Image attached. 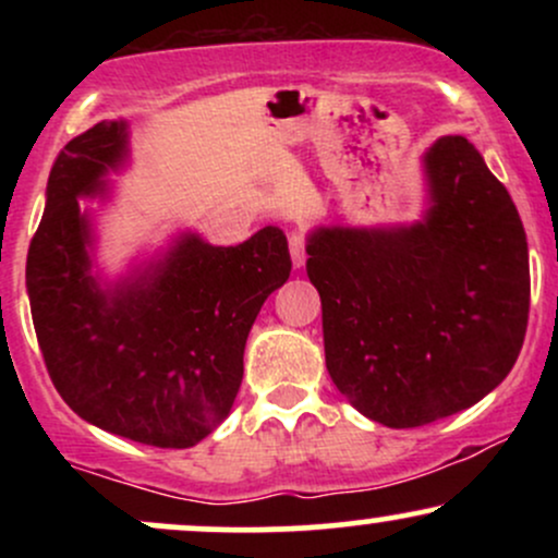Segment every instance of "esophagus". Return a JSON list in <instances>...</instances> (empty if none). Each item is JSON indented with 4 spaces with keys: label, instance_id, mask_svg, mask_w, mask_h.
Wrapping results in <instances>:
<instances>
[{
    "label": "esophagus",
    "instance_id": "1",
    "mask_svg": "<svg viewBox=\"0 0 558 558\" xmlns=\"http://www.w3.org/2000/svg\"><path fill=\"white\" fill-rule=\"evenodd\" d=\"M288 248H291L293 267H304V262H306V241H304V235H301V233L288 235Z\"/></svg>",
    "mask_w": 558,
    "mask_h": 558
}]
</instances>
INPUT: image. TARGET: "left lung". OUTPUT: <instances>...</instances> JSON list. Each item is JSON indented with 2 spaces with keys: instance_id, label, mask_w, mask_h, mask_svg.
Segmentation results:
<instances>
[{
  "instance_id": "left-lung-1",
  "label": "left lung",
  "mask_w": 558,
  "mask_h": 558,
  "mask_svg": "<svg viewBox=\"0 0 558 558\" xmlns=\"http://www.w3.org/2000/svg\"><path fill=\"white\" fill-rule=\"evenodd\" d=\"M422 168V220L317 228L306 243L332 383L396 430L485 399L514 367L530 315L527 235L504 183L464 136L435 141Z\"/></svg>"
}]
</instances>
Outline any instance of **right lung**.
<instances>
[{"label": "right lung", "mask_w": 558, "mask_h": 558, "mask_svg": "<svg viewBox=\"0 0 558 558\" xmlns=\"http://www.w3.org/2000/svg\"><path fill=\"white\" fill-rule=\"evenodd\" d=\"M125 159V120H101L57 155L25 262L31 315L78 417L144 446L189 448L230 414L248 330L291 275V254L275 226L239 246L181 233L159 259L101 286L78 198L110 194L105 175Z\"/></svg>", "instance_id": "1"}]
</instances>
